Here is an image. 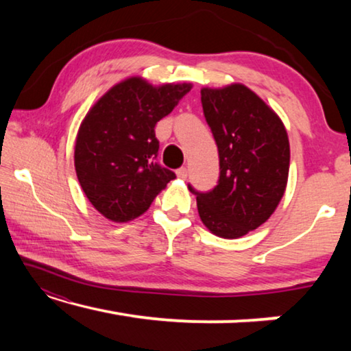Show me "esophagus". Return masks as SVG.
Wrapping results in <instances>:
<instances>
[{"label":"esophagus","mask_w":351,"mask_h":351,"mask_svg":"<svg viewBox=\"0 0 351 351\" xmlns=\"http://www.w3.org/2000/svg\"><path fill=\"white\" fill-rule=\"evenodd\" d=\"M176 176L180 178V180H186V178H187V169H186V167L178 169V170H176Z\"/></svg>","instance_id":"1"}]
</instances>
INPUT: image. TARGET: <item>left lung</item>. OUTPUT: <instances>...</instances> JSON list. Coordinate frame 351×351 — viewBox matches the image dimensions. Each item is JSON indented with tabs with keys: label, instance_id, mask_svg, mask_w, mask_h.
Listing matches in <instances>:
<instances>
[{
	"label": "left lung",
	"instance_id": "left-lung-1",
	"mask_svg": "<svg viewBox=\"0 0 351 351\" xmlns=\"http://www.w3.org/2000/svg\"><path fill=\"white\" fill-rule=\"evenodd\" d=\"M201 104L219 154L217 187L197 195L203 224L221 239H240L268 221L283 198L289 141L277 112L243 83L201 88Z\"/></svg>",
	"mask_w": 351,
	"mask_h": 351
}]
</instances>
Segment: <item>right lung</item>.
<instances>
[{"mask_svg": "<svg viewBox=\"0 0 351 351\" xmlns=\"http://www.w3.org/2000/svg\"><path fill=\"white\" fill-rule=\"evenodd\" d=\"M192 83L152 85L128 77L94 104L79 127L74 147L77 180L94 209L114 223L148 210L175 173L154 159V125L170 114Z\"/></svg>", "mask_w": 351, "mask_h": 351, "instance_id": "1", "label": "right lung"}]
</instances>
